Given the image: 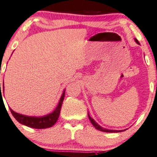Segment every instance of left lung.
Returning <instances> with one entry per match:
<instances>
[{
  "instance_id": "1",
  "label": "left lung",
  "mask_w": 157,
  "mask_h": 157,
  "mask_svg": "<svg viewBox=\"0 0 157 157\" xmlns=\"http://www.w3.org/2000/svg\"><path fill=\"white\" fill-rule=\"evenodd\" d=\"M136 42L138 44H139V42H138L137 39H136ZM89 115V120H90L91 123L92 124L93 126L95 127V128L97 129V130H100V131H103V132H118L124 131V130H107V129L103 128V127H101L99 124H98L96 123L95 121H94V120L93 119V118H91L90 115Z\"/></svg>"
}]
</instances>
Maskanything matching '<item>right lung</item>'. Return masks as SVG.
Listing matches in <instances>:
<instances>
[{
	"label": "right lung",
	"mask_w": 157,
	"mask_h": 157,
	"mask_svg": "<svg viewBox=\"0 0 157 157\" xmlns=\"http://www.w3.org/2000/svg\"><path fill=\"white\" fill-rule=\"evenodd\" d=\"M0 87H1V83H0ZM4 86H3V89ZM1 89V88H0ZM0 96L1 97L2 94H1V89H0ZM65 93L64 91L63 93V95H62L61 98L59 100V104L56 106V109L51 114L45 115L44 117H30L27 116V115H21L18 113H15L13 111L12 109H10V112L13 114L14 118L18 121V122L22 124L26 125L27 127H32V128H36V129H44V128H48V127H51L53 126L55 123L56 122V121L58 120V118L59 116L60 110H61L62 104H63V100L65 98Z\"/></svg>",
	"instance_id": "obj_1"
}]
</instances>
